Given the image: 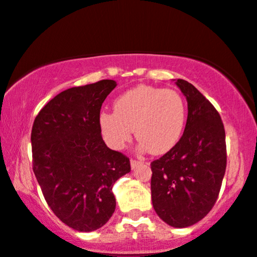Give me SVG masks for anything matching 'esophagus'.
Returning a JSON list of instances; mask_svg holds the SVG:
<instances>
[{
	"label": "esophagus",
	"instance_id": "1",
	"mask_svg": "<svg viewBox=\"0 0 257 257\" xmlns=\"http://www.w3.org/2000/svg\"><path fill=\"white\" fill-rule=\"evenodd\" d=\"M141 164H143V162H141V161H138V159H131L132 169H137V168L140 167Z\"/></svg>",
	"mask_w": 257,
	"mask_h": 257
}]
</instances>
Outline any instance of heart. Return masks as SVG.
Returning <instances> with one entry per match:
<instances>
[{
  "mask_svg": "<svg viewBox=\"0 0 257 257\" xmlns=\"http://www.w3.org/2000/svg\"><path fill=\"white\" fill-rule=\"evenodd\" d=\"M113 108L114 113L102 112L99 123L114 150L124 149L135 129L140 150L162 155L178 144L184 132L186 105L176 90L138 85L118 96Z\"/></svg>",
  "mask_w": 257,
  "mask_h": 257,
  "instance_id": "1",
  "label": "heart"
}]
</instances>
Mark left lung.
Masks as SVG:
<instances>
[{
    "label": "left lung",
    "instance_id": "1",
    "mask_svg": "<svg viewBox=\"0 0 257 257\" xmlns=\"http://www.w3.org/2000/svg\"><path fill=\"white\" fill-rule=\"evenodd\" d=\"M176 85L187 100V122L175 146L151 163L156 213L169 226L197 223L213 209L225 176L223 123L213 104L185 79Z\"/></svg>",
    "mask_w": 257,
    "mask_h": 257
}]
</instances>
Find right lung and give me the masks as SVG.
Returning a JSON list of instances; mask_svg holds the SVG:
<instances>
[{"label":"right lung","mask_w":257,"mask_h":257,"mask_svg":"<svg viewBox=\"0 0 257 257\" xmlns=\"http://www.w3.org/2000/svg\"><path fill=\"white\" fill-rule=\"evenodd\" d=\"M117 83L102 79L54 96L38 112L31 132L32 170L46 199L65 225L91 232L116 209L113 184L131 172L126 156L101 137L100 110Z\"/></svg>","instance_id":"1"}]
</instances>
